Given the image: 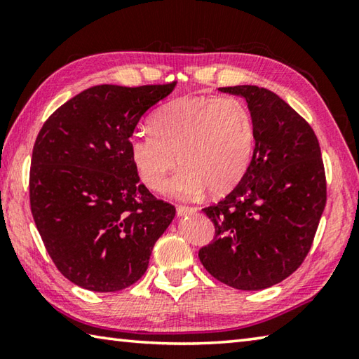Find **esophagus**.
Listing matches in <instances>:
<instances>
[{"label":"esophagus","mask_w":359,"mask_h":359,"mask_svg":"<svg viewBox=\"0 0 359 359\" xmlns=\"http://www.w3.org/2000/svg\"><path fill=\"white\" fill-rule=\"evenodd\" d=\"M193 212H196V208H193V205H177V215H188V214H193Z\"/></svg>","instance_id":"obj_1"}]
</instances>
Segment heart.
Listing matches in <instances>:
<instances>
[{
    "label": "heart",
    "mask_w": 359,
    "mask_h": 359,
    "mask_svg": "<svg viewBox=\"0 0 359 359\" xmlns=\"http://www.w3.org/2000/svg\"><path fill=\"white\" fill-rule=\"evenodd\" d=\"M151 130L130 137V155L150 190L163 191L175 168L172 191L199 196L208 188L220 196L239 184L255 149L250 109L236 96H185L168 102L151 118Z\"/></svg>",
    "instance_id": "1"
}]
</instances>
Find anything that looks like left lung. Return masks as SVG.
<instances>
[{"instance_id": "left-lung-1", "label": "left lung", "mask_w": 359, "mask_h": 359, "mask_svg": "<svg viewBox=\"0 0 359 359\" xmlns=\"http://www.w3.org/2000/svg\"><path fill=\"white\" fill-rule=\"evenodd\" d=\"M245 98L255 149L233 191L203 212L214 223L198 257L217 280L238 290L282 282L306 259L326 205V175L312 126L257 85L218 88Z\"/></svg>"}]
</instances>
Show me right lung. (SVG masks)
I'll return each mask as SVG.
<instances>
[{"mask_svg": "<svg viewBox=\"0 0 359 359\" xmlns=\"http://www.w3.org/2000/svg\"><path fill=\"white\" fill-rule=\"evenodd\" d=\"M175 82L96 85L60 106L36 137L29 208L48 257L85 290L136 283L175 215L139 182L130 137Z\"/></svg>", "mask_w": 359, "mask_h": 359, "instance_id": "1", "label": "right lung"}]
</instances>
